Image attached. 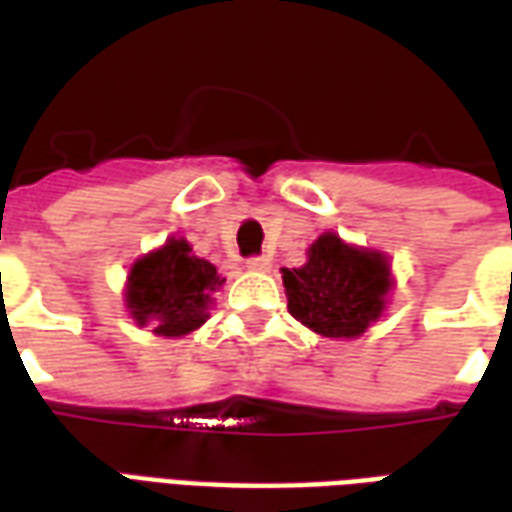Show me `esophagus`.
<instances>
[{
	"label": "esophagus",
	"instance_id": "34e87169",
	"mask_svg": "<svg viewBox=\"0 0 512 512\" xmlns=\"http://www.w3.org/2000/svg\"><path fill=\"white\" fill-rule=\"evenodd\" d=\"M246 268H249V271H268V268H271V260H268V257H249V260H246Z\"/></svg>",
	"mask_w": 512,
	"mask_h": 512
}]
</instances>
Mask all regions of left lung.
<instances>
[{"label": "left lung", "instance_id": "1", "mask_svg": "<svg viewBox=\"0 0 512 512\" xmlns=\"http://www.w3.org/2000/svg\"><path fill=\"white\" fill-rule=\"evenodd\" d=\"M288 310L310 332L332 340H354L384 315L395 288L384 252L345 244L323 233L307 249V263L282 268Z\"/></svg>", "mask_w": 512, "mask_h": 512}]
</instances>
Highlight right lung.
<instances>
[{"label":"right lung","instance_id":"1","mask_svg":"<svg viewBox=\"0 0 512 512\" xmlns=\"http://www.w3.org/2000/svg\"><path fill=\"white\" fill-rule=\"evenodd\" d=\"M222 282L216 266L194 255L186 238L169 235L158 249L134 260L123 299L136 326H153L156 337L175 340L208 321Z\"/></svg>","mask_w":512,"mask_h":512}]
</instances>
